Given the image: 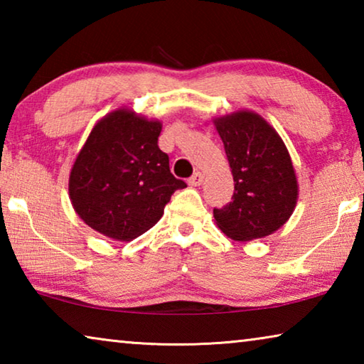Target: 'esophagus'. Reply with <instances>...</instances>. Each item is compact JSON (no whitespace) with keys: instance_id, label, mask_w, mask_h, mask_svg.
<instances>
[{"instance_id":"34e87169","label":"esophagus","mask_w":364,"mask_h":364,"mask_svg":"<svg viewBox=\"0 0 364 364\" xmlns=\"http://www.w3.org/2000/svg\"><path fill=\"white\" fill-rule=\"evenodd\" d=\"M202 181H204V175L200 173V171H196V173L189 178V184L191 186H200Z\"/></svg>"}]
</instances>
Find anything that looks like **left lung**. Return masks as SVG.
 <instances>
[{"mask_svg": "<svg viewBox=\"0 0 364 364\" xmlns=\"http://www.w3.org/2000/svg\"><path fill=\"white\" fill-rule=\"evenodd\" d=\"M215 127L234 180L232 200L213 208L215 221L234 241L269 236L297 204V178L287 147L274 128L250 110L218 117Z\"/></svg>", "mask_w": 364, "mask_h": 364, "instance_id": "1", "label": "left lung"}]
</instances>
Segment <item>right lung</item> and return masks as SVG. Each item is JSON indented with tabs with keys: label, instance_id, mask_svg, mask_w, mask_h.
Wrapping results in <instances>:
<instances>
[{
	"label": "right lung",
	"instance_id": "obj_1",
	"mask_svg": "<svg viewBox=\"0 0 364 364\" xmlns=\"http://www.w3.org/2000/svg\"><path fill=\"white\" fill-rule=\"evenodd\" d=\"M162 125L117 109L96 123L69 178L72 205L86 225L115 241H132L162 218L176 189L186 188L159 149Z\"/></svg>",
	"mask_w": 364,
	"mask_h": 364
}]
</instances>
